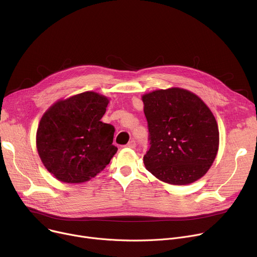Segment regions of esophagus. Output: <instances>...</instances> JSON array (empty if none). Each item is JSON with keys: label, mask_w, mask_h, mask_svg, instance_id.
Instances as JSON below:
<instances>
[{"label": "esophagus", "mask_w": 257, "mask_h": 257, "mask_svg": "<svg viewBox=\"0 0 257 257\" xmlns=\"http://www.w3.org/2000/svg\"><path fill=\"white\" fill-rule=\"evenodd\" d=\"M126 147H128V148H132V149L136 148V141H134V140L130 141V142H128V143L126 144Z\"/></svg>", "instance_id": "1"}]
</instances>
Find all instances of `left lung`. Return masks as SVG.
Returning <instances> with one entry per match:
<instances>
[{
  "mask_svg": "<svg viewBox=\"0 0 257 257\" xmlns=\"http://www.w3.org/2000/svg\"><path fill=\"white\" fill-rule=\"evenodd\" d=\"M142 100L150 141L144 155L146 168L172 185H188L202 178L219 144L210 109L198 96L180 88L154 91Z\"/></svg>",
  "mask_w": 257,
  "mask_h": 257,
  "instance_id": "obj_1",
  "label": "left lung"
}]
</instances>
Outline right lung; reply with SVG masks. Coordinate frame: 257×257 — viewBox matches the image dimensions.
Returning <instances> with one entry per match:
<instances>
[{"instance_id":"add662e5","label":"right lung","mask_w":257,"mask_h":257,"mask_svg":"<svg viewBox=\"0 0 257 257\" xmlns=\"http://www.w3.org/2000/svg\"><path fill=\"white\" fill-rule=\"evenodd\" d=\"M109 100L84 92L52 105L37 132V148L45 167L56 179L78 184L91 180L110 162L117 147L115 128L101 118Z\"/></svg>"}]
</instances>
